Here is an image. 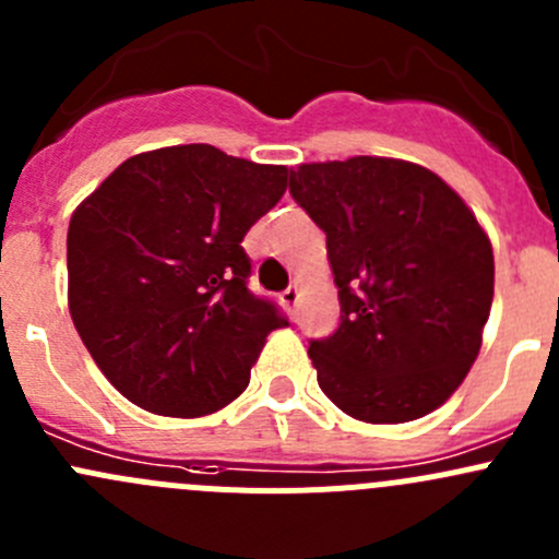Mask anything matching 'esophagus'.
Masks as SVG:
<instances>
[{
  "label": "esophagus",
  "mask_w": 559,
  "mask_h": 559,
  "mask_svg": "<svg viewBox=\"0 0 559 559\" xmlns=\"http://www.w3.org/2000/svg\"><path fill=\"white\" fill-rule=\"evenodd\" d=\"M281 302H284L289 311H295L297 302H300V289H297V286H289L286 292H281Z\"/></svg>",
  "instance_id": "1"
}]
</instances>
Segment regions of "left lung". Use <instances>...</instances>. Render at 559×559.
Instances as JSON below:
<instances>
[{
  "label": "left lung",
  "instance_id": "1",
  "mask_svg": "<svg viewBox=\"0 0 559 559\" xmlns=\"http://www.w3.org/2000/svg\"><path fill=\"white\" fill-rule=\"evenodd\" d=\"M289 194L326 235L341 324L311 341L321 392L359 421L403 425L447 403L481 348L492 243L427 167L384 156L313 162Z\"/></svg>",
  "mask_w": 559,
  "mask_h": 559
}]
</instances>
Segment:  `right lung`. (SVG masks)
Here are the masks:
<instances>
[{
  "instance_id": "obj_1",
  "label": "right lung",
  "mask_w": 559,
  "mask_h": 559,
  "mask_svg": "<svg viewBox=\"0 0 559 559\" xmlns=\"http://www.w3.org/2000/svg\"><path fill=\"white\" fill-rule=\"evenodd\" d=\"M284 165L205 143L145 151L75 207L67 300L83 346L129 403L205 416L251 379L289 321L248 292V229L284 197Z\"/></svg>"
}]
</instances>
